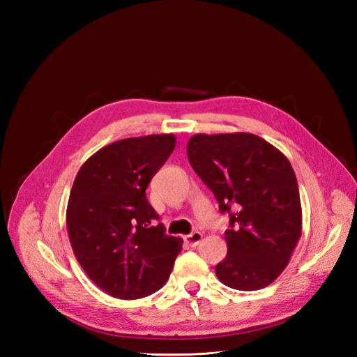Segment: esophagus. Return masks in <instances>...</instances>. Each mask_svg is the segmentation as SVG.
I'll list each match as a JSON object with an SVG mask.
<instances>
[{
    "label": "esophagus",
    "instance_id": "obj_1",
    "mask_svg": "<svg viewBox=\"0 0 357 357\" xmlns=\"http://www.w3.org/2000/svg\"><path fill=\"white\" fill-rule=\"evenodd\" d=\"M202 233H199V231H193V233H190V234H187V236H184V241L187 242L188 245L190 247H196L199 244V242L202 241Z\"/></svg>",
    "mask_w": 357,
    "mask_h": 357
}]
</instances>
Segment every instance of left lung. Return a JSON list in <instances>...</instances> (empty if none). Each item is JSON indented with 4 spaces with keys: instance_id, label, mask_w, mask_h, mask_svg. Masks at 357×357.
<instances>
[{
    "instance_id": "1",
    "label": "left lung",
    "mask_w": 357,
    "mask_h": 357,
    "mask_svg": "<svg viewBox=\"0 0 357 357\" xmlns=\"http://www.w3.org/2000/svg\"><path fill=\"white\" fill-rule=\"evenodd\" d=\"M193 170L230 213L227 257L216 276L234 290L270 285L290 262L302 233L298 181L287 156L253 133L192 136ZM237 208L233 214L231 206Z\"/></svg>"
}]
</instances>
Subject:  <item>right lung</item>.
<instances>
[{"mask_svg": "<svg viewBox=\"0 0 357 357\" xmlns=\"http://www.w3.org/2000/svg\"><path fill=\"white\" fill-rule=\"evenodd\" d=\"M174 144L172 133L112 142L75 178L66 211L73 253L92 282L113 298L158 291L183 248V239L153 225L159 216L146 195Z\"/></svg>", "mask_w": 357, "mask_h": 357, "instance_id": "obj_1", "label": "right lung"}]
</instances>
